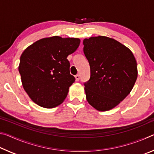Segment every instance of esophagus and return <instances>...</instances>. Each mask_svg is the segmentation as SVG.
Here are the masks:
<instances>
[{
  "label": "esophagus",
  "mask_w": 154,
  "mask_h": 154,
  "mask_svg": "<svg viewBox=\"0 0 154 154\" xmlns=\"http://www.w3.org/2000/svg\"><path fill=\"white\" fill-rule=\"evenodd\" d=\"M75 79H76L77 82H78L80 79V75H75Z\"/></svg>",
  "instance_id": "34e87169"
}]
</instances>
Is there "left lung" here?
<instances>
[{"instance_id":"left-lung-1","label":"left lung","mask_w":154,"mask_h":154,"mask_svg":"<svg viewBox=\"0 0 154 154\" xmlns=\"http://www.w3.org/2000/svg\"><path fill=\"white\" fill-rule=\"evenodd\" d=\"M83 53L90 66V78L84 83L90 105L105 111L120 103L137 79V64L133 54L113 38L104 36L85 38Z\"/></svg>"}]
</instances>
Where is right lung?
<instances>
[{
	"instance_id": "1",
	"label": "right lung",
	"mask_w": 154,
	"mask_h": 154,
	"mask_svg": "<svg viewBox=\"0 0 154 154\" xmlns=\"http://www.w3.org/2000/svg\"><path fill=\"white\" fill-rule=\"evenodd\" d=\"M79 44V38L54 36L36 41L24 51L18 69L23 88L34 103L48 109L62 103L75 80L67 56Z\"/></svg>"
}]
</instances>
